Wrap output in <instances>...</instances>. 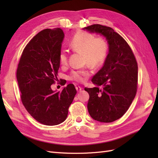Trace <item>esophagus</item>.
I'll list each match as a JSON object with an SVG mask.
<instances>
[{"instance_id": "34e87169", "label": "esophagus", "mask_w": 158, "mask_h": 158, "mask_svg": "<svg viewBox=\"0 0 158 158\" xmlns=\"http://www.w3.org/2000/svg\"><path fill=\"white\" fill-rule=\"evenodd\" d=\"M76 89H77V92H79L81 91L82 88H81V87H80V86H76Z\"/></svg>"}]
</instances>
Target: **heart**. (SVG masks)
<instances>
[{"label":"heart","instance_id":"b5f03b06","mask_svg":"<svg viewBox=\"0 0 158 158\" xmlns=\"http://www.w3.org/2000/svg\"><path fill=\"white\" fill-rule=\"evenodd\" d=\"M70 48L75 52L83 53V63L92 68H97L105 63L109 53V43L102 37L95 36L85 31H78L70 39ZM59 62L62 67H66L69 63V56L66 51L59 54ZM89 73L85 69L73 70L69 78L73 81L83 82Z\"/></svg>","mask_w":158,"mask_h":158}]
</instances>
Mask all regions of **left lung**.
I'll return each instance as SVG.
<instances>
[{
  "label": "left lung",
  "mask_w": 158,
  "mask_h": 158,
  "mask_svg": "<svg viewBox=\"0 0 158 158\" xmlns=\"http://www.w3.org/2000/svg\"><path fill=\"white\" fill-rule=\"evenodd\" d=\"M83 29L105 36L109 47L104 66L92 79L96 86L85 88L89 95L88 112L98 122H113L126 113L136 96V60L126 40L113 28L93 24Z\"/></svg>",
  "instance_id": "8db88e82"
}]
</instances>
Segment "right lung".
<instances>
[{
  "label": "right lung",
  "mask_w": 158,
  "mask_h": 158,
  "mask_svg": "<svg viewBox=\"0 0 158 158\" xmlns=\"http://www.w3.org/2000/svg\"><path fill=\"white\" fill-rule=\"evenodd\" d=\"M64 34L62 29L39 32L23 49L17 69L21 100L33 118L46 126L62 123L77 94L73 84L62 92H53L58 80L59 54Z\"/></svg>",
  "instance_id": "add662e5"
}]
</instances>
